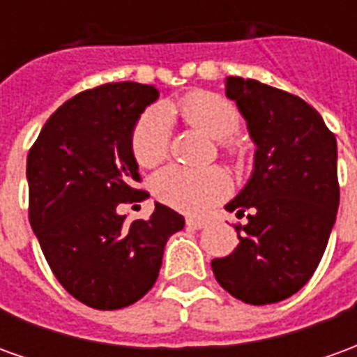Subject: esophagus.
I'll return each mask as SVG.
<instances>
[{
	"mask_svg": "<svg viewBox=\"0 0 357 357\" xmlns=\"http://www.w3.org/2000/svg\"><path fill=\"white\" fill-rule=\"evenodd\" d=\"M185 224L189 229H202V227H206V220H201V218H187Z\"/></svg>",
	"mask_w": 357,
	"mask_h": 357,
	"instance_id": "1",
	"label": "esophagus"
}]
</instances>
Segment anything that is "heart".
I'll return each mask as SVG.
<instances>
[{"mask_svg":"<svg viewBox=\"0 0 357 357\" xmlns=\"http://www.w3.org/2000/svg\"><path fill=\"white\" fill-rule=\"evenodd\" d=\"M172 116H179L195 130L222 141L229 153H237V149L227 141L239 130L241 116L237 109L220 95L195 91L176 102H162L158 109L147 110L137 120L132 133V151L141 166H156L168 155ZM229 191L231 179L216 166L204 170L168 166L153 178L156 199L187 214H201L225 199Z\"/></svg>","mask_w":357,"mask_h":357,"instance_id":"obj_1","label":"heart"}]
</instances>
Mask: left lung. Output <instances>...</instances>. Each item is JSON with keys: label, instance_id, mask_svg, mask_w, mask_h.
<instances>
[{"label": "left lung", "instance_id": "1", "mask_svg": "<svg viewBox=\"0 0 357 357\" xmlns=\"http://www.w3.org/2000/svg\"><path fill=\"white\" fill-rule=\"evenodd\" d=\"M256 145L252 174L225 210L245 216L239 245L212 260L235 298L264 306L289 298L314 275L337 220V139L304 99L262 82L227 76Z\"/></svg>", "mask_w": 357, "mask_h": 357}]
</instances>
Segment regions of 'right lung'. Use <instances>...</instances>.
<instances>
[{
    "label": "right lung",
    "mask_w": 357,
    "mask_h": 357,
    "mask_svg": "<svg viewBox=\"0 0 357 357\" xmlns=\"http://www.w3.org/2000/svg\"><path fill=\"white\" fill-rule=\"evenodd\" d=\"M158 95L137 82L82 91L51 114L28 153L32 231L59 283L95 310L143 298L158 277L166 243L185 225L160 202L149 220L132 224L116 210L147 195L133 189L139 166L132 133Z\"/></svg>",
    "instance_id": "1"
}]
</instances>
